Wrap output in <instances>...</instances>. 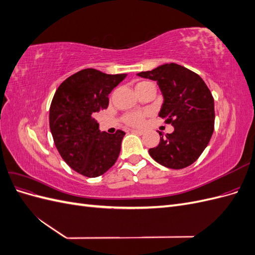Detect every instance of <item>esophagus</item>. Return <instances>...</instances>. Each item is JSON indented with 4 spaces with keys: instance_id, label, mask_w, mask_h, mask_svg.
I'll return each instance as SVG.
<instances>
[{
    "instance_id": "1",
    "label": "esophagus",
    "mask_w": 255,
    "mask_h": 255,
    "mask_svg": "<svg viewBox=\"0 0 255 255\" xmlns=\"http://www.w3.org/2000/svg\"><path fill=\"white\" fill-rule=\"evenodd\" d=\"M130 132L132 133H134V134H137V135H143L144 134V132L143 130H141V129H130Z\"/></svg>"
}]
</instances>
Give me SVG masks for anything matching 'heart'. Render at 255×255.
<instances>
[{"label":"heart","mask_w":255,"mask_h":255,"mask_svg":"<svg viewBox=\"0 0 255 255\" xmlns=\"http://www.w3.org/2000/svg\"><path fill=\"white\" fill-rule=\"evenodd\" d=\"M148 85H152L149 82H140L136 85V88H140L143 86H148ZM145 114L140 113V112H134V113H129L125 117V121L128 123V125L132 126V127H141L144 123L145 119Z\"/></svg>","instance_id":"1"}]
</instances>
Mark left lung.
I'll list each match as a JSON object with an SVG mask.
<instances>
[{"instance_id": "8db88e82", "label": "left lung", "mask_w": 255, "mask_h": 255, "mask_svg": "<svg viewBox=\"0 0 255 255\" xmlns=\"http://www.w3.org/2000/svg\"><path fill=\"white\" fill-rule=\"evenodd\" d=\"M137 75L157 83L164 99L158 116L174 128L171 134L159 133V143L149 154L167 168L188 167L201 155L214 132V99L210 89L197 73L173 63Z\"/></svg>"}]
</instances>
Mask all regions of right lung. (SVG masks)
<instances>
[{"instance_id": "right-lung-1", "label": "right lung", "mask_w": 255, "mask_h": 255, "mask_svg": "<svg viewBox=\"0 0 255 255\" xmlns=\"http://www.w3.org/2000/svg\"><path fill=\"white\" fill-rule=\"evenodd\" d=\"M128 74L84 69L59 85L50 107V129L60 156L74 171L102 175L116 163L126 133L101 132L96 113L106 110L109 95Z\"/></svg>"}]
</instances>
